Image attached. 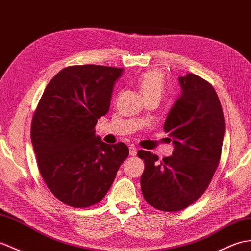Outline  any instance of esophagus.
<instances>
[{"label":"esophagus","mask_w":251,"mask_h":251,"mask_svg":"<svg viewBox=\"0 0 251 251\" xmlns=\"http://www.w3.org/2000/svg\"><path fill=\"white\" fill-rule=\"evenodd\" d=\"M137 149L135 148V147H129V155L130 156H132V157H135L136 155H137Z\"/></svg>","instance_id":"1"}]
</instances>
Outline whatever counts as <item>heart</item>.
Returning a JSON list of instances; mask_svg holds the SVG:
<instances>
[{"mask_svg":"<svg viewBox=\"0 0 251 251\" xmlns=\"http://www.w3.org/2000/svg\"><path fill=\"white\" fill-rule=\"evenodd\" d=\"M138 89L144 99L158 97L164 92V74L157 69L143 73L137 80Z\"/></svg>","mask_w":251,"mask_h":251,"instance_id":"heart-1","label":"heart"}]
</instances>
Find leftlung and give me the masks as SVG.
<instances>
[{"label": "left lung", "instance_id": "obj_1", "mask_svg": "<svg viewBox=\"0 0 251 251\" xmlns=\"http://www.w3.org/2000/svg\"><path fill=\"white\" fill-rule=\"evenodd\" d=\"M180 94L168 113L164 130L171 137V156L140 150V179L145 201L164 212H177L204 194L219 165L225 136L223 109L214 87L194 74L178 77Z\"/></svg>", "mask_w": 251, "mask_h": 251}]
</instances>
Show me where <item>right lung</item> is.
Returning <instances> with one entry per match:
<instances>
[{
  "mask_svg": "<svg viewBox=\"0 0 251 251\" xmlns=\"http://www.w3.org/2000/svg\"><path fill=\"white\" fill-rule=\"evenodd\" d=\"M122 74L123 68L99 65L64 68L46 86L34 113L31 140L39 172L69 206L101 201L129 154L125 143H104L94 130Z\"/></svg>",
  "mask_w": 251,
  "mask_h": 251,
  "instance_id": "right-lung-1",
  "label": "right lung"
}]
</instances>
